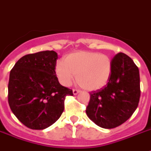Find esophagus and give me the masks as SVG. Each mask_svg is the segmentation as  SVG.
<instances>
[{
    "mask_svg": "<svg viewBox=\"0 0 151 151\" xmlns=\"http://www.w3.org/2000/svg\"><path fill=\"white\" fill-rule=\"evenodd\" d=\"M79 92H80V91H79V90H77V89H73V94L74 95H78Z\"/></svg>",
    "mask_w": 151,
    "mask_h": 151,
    "instance_id": "obj_1",
    "label": "esophagus"
}]
</instances>
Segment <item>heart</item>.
<instances>
[{"label":"heart","mask_w":151,"mask_h":151,"mask_svg":"<svg viewBox=\"0 0 151 151\" xmlns=\"http://www.w3.org/2000/svg\"><path fill=\"white\" fill-rule=\"evenodd\" d=\"M56 73L60 83L69 86L73 81L77 82L83 89L96 91L107 85L111 73L110 58L104 54L81 51L71 53L64 61L56 64Z\"/></svg>","instance_id":"b5f03b06"}]
</instances>
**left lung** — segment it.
I'll return each mask as SVG.
<instances>
[{
    "instance_id": "left-lung-1",
    "label": "left lung",
    "mask_w": 151,
    "mask_h": 151,
    "mask_svg": "<svg viewBox=\"0 0 151 151\" xmlns=\"http://www.w3.org/2000/svg\"><path fill=\"white\" fill-rule=\"evenodd\" d=\"M139 69L133 60L120 52L111 60V73L104 88L91 93L86 115L98 126L113 129L124 123L138 106Z\"/></svg>"
}]
</instances>
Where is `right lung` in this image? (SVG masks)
<instances>
[{
    "label": "right lung",
    "instance_id": "obj_1",
    "mask_svg": "<svg viewBox=\"0 0 151 151\" xmlns=\"http://www.w3.org/2000/svg\"><path fill=\"white\" fill-rule=\"evenodd\" d=\"M58 55L43 51L22 56L9 73L8 100L20 122L31 129H44L61 116L72 90L60 84L55 72Z\"/></svg>",
    "mask_w": 151,
    "mask_h": 151
}]
</instances>
